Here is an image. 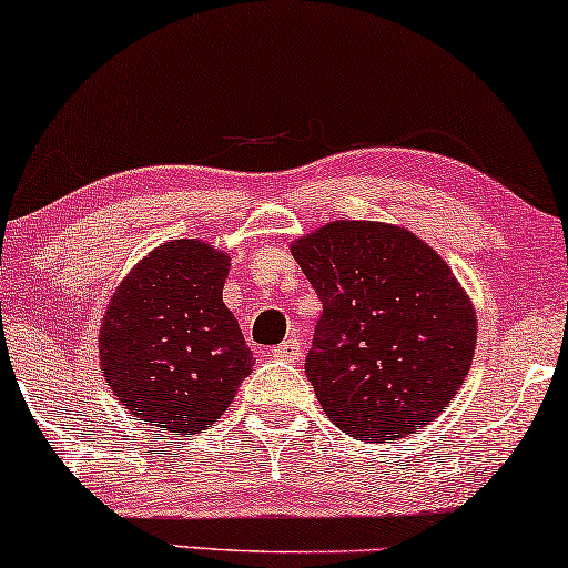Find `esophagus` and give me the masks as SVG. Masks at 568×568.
Here are the masks:
<instances>
[{"mask_svg":"<svg viewBox=\"0 0 568 568\" xmlns=\"http://www.w3.org/2000/svg\"><path fill=\"white\" fill-rule=\"evenodd\" d=\"M271 357L274 359H284V363H300L302 357V347H300V338L292 336L286 342L278 344V347L271 349Z\"/></svg>","mask_w":568,"mask_h":568,"instance_id":"1","label":"esophagus"}]
</instances>
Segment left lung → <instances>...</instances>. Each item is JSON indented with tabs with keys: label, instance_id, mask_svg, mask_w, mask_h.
<instances>
[{
	"label": "left lung",
	"instance_id": "8db88e82",
	"mask_svg": "<svg viewBox=\"0 0 568 568\" xmlns=\"http://www.w3.org/2000/svg\"><path fill=\"white\" fill-rule=\"evenodd\" d=\"M292 255L323 305L305 375L331 423L367 444L433 423L477 342L473 302L440 255L378 221H331Z\"/></svg>",
	"mask_w": 568,
	"mask_h": 568
}]
</instances>
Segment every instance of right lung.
Listing matches in <instances>:
<instances>
[{"label": "right lung", "mask_w": 568, "mask_h": 568, "mask_svg": "<svg viewBox=\"0 0 568 568\" xmlns=\"http://www.w3.org/2000/svg\"><path fill=\"white\" fill-rule=\"evenodd\" d=\"M230 257L197 240L153 250L114 292L101 371L130 415L172 436L211 428L253 373V352L221 302Z\"/></svg>", "instance_id": "right-lung-1"}]
</instances>
